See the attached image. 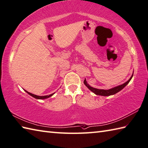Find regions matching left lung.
<instances>
[{
  "label": "left lung",
  "instance_id": "left-lung-1",
  "mask_svg": "<svg viewBox=\"0 0 148 148\" xmlns=\"http://www.w3.org/2000/svg\"><path fill=\"white\" fill-rule=\"evenodd\" d=\"M133 75H134V72H133L132 75L131 76L130 79H128L127 82H125V83L121 84V85L117 86L114 87V88H112L109 89V90L98 89V88H95L91 86L90 85H89V84L87 83L86 79L84 81V84H85V86L88 88L90 91H92V92L95 93V95H101V96H110V95H114V94L117 93L118 92H119V91H121L122 89H123L128 84V83L130 82V80L132 79V77H133Z\"/></svg>",
  "mask_w": 148,
  "mask_h": 148
}]
</instances>
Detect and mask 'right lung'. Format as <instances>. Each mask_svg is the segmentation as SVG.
<instances>
[{
	"label": "right lung",
	"mask_w": 148,
	"mask_h": 148,
	"mask_svg": "<svg viewBox=\"0 0 148 148\" xmlns=\"http://www.w3.org/2000/svg\"><path fill=\"white\" fill-rule=\"evenodd\" d=\"M25 92L28 93V94H29L30 95H31L32 97H33L34 98H35V99H48V98H49V97H51L52 95H54V93H52V94H50V95H45V96H38V95H34V94H32V93H30V92H27V90H25Z\"/></svg>",
	"instance_id": "1"
}]
</instances>
